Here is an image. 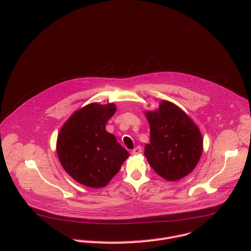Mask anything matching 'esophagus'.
Segmentation results:
<instances>
[{"mask_svg": "<svg viewBox=\"0 0 251 251\" xmlns=\"http://www.w3.org/2000/svg\"><path fill=\"white\" fill-rule=\"evenodd\" d=\"M142 152V147L141 146H137L133 151H132V154L133 155H137V154H140Z\"/></svg>", "mask_w": 251, "mask_h": 251, "instance_id": "esophagus-1", "label": "esophagus"}]
</instances>
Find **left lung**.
<instances>
[{
	"mask_svg": "<svg viewBox=\"0 0 251 251\" xmlns=\"http://www.w3.org/2000/svg\"><path fill=\"white\" fill-rule=\"evenodd\" d=\"M150 144L144 155L165 180L176 181L189 175L202 152V138L193 120L175 104L163 101L159 110L147 112Z\"/></svg>",
	"mask_w": 251,
	"mask_h": 251,
	"instance_id": "1",
	"label": "left lung"
}]
</instances>
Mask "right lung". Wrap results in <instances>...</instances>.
Returning <instances> with one entry per match:
<instances>
[{
  "mask_svg": "<svg viewBox=\"0 0 251 251\" xmlns=\"http://www.w3.org/2000/svg\"><path fill=\"white\" fill-rule=\"evenodd\" d=\"M115 111L113 103L89 104L71 115L59 132L56 151L60 164L81 185L105 187L129 156L105 129Z\"/></svg>",
  "mask_w": 251,
  "mask_h": 251,
  "instance_id": "obj_1",
  "label": "right lung"
}]
</instances>
